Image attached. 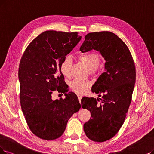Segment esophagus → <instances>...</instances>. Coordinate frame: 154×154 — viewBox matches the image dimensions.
<instances>
[{
	"mask_svg": "<svg viewBox=\"0 0 154 154\" xmlns=\"http://www.w3.org/2000/svg\"><path fill=\"white\" fill-rule=\"evenodd\" d=\"M78 100H79V102H81V99H82V96L81 95H78Z\"/></svg>",
	"mask_w": 154,
	"mask_h": 154,
	"instance_id": "obj_1",
	"label": "esophagus"
}]
</instances>
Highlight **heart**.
Returning <instances> with one entry per match:
<instances>
[{
    "instance_id": "1",
    "label": "heart",
    "mask_w": 154,
    "mask_h": 154,
    "mask_svg": "<svg viewBox=\"0 0 154 154\" xmlns=\"http://www.w3.org/2000/svg\"><path fill=\"white\" fill-rule=\"evenodd\" d=\"M79 59L87 66L91 71L97 69L99 66L100 57L96 54L88 53L82 54ZM72 66V60L70 57H66L60 66V70L63 75L66 77H69L71 75V69ZM90 83L88 81L82 80V79H74L70 83L71 90L76 94H83L90 87Z\"/></svg>"
}]
</instances>
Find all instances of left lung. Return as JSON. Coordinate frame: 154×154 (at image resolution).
Here are the masks:
<instances>
[{"instance_id":"8db88e82","label":"left lung","mask_w":154,"mask_h":154,"mask_svg":"<svg viewBox=\"0 0 154 154\" xmlns=\"http://www.w3.org/2000/svg\"><path fill=\"white\" fill-rule=\"evenodd\" d=\"M98 51L105 60V72L98 78L91 91L100 98L84 97L82 108L91 113L90 119L83 126L87 137L103 142L117 134L123 125L131 102L136 72L131 54L125 43L110 32L90 33L79 50ZM98 99L102 101L97 103Z\"/></svg>"}]
</instances>
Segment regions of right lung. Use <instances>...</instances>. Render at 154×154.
Wrapping results in <instances>:
<instances>
[{"instance_id": "obj_1", "label": "right lung", "mask_w": 154, "mask_h": 154, "mask_svg": "<svg viewBox=\"0 0 154 154\" xmlns=\"http://www.w3.org/2000/svg\"><path fill=\"white\" fill-rule=\"evenodd\" d=\"M78 33L46 31L30 43L21 57L18 78L23 113L32 132L45 140L63 134L69 119L81 108L77 95L67 94L61 63L81 40ZM57 89L66 98L53 101Z\"/></svg>"}]
</instances>
